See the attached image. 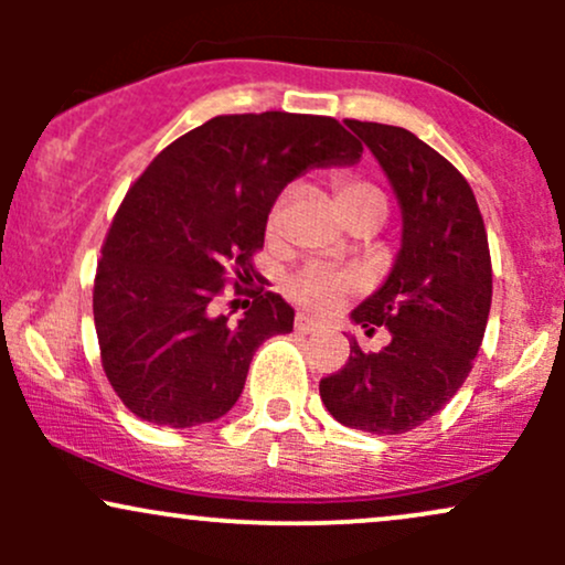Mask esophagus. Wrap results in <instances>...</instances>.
Listing matches in <instances>:
<instances>
[{"instance_id": "34e87169", "label": "esophagus", "mask_w": 565, "mask_h": 565, "mask_svg": "<svg viewBox=\"0 0 565 565\" xmlns=\"http://www.w3.org/2000/svg\"><path fill=\"white\" fill-rule=\"evenodd\" d=\"M295 329L297 332H302V334H313V332H319L321 329V323L316 321V319H310V316H297L295 319Z\"/></svg>"}]
</instances>
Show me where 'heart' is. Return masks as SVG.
Segmentation results:
<instances>
[{"mask_svg": "<svg viewBox=\"0 0 565 565\" xmlns=\"http://www.w3.org/2000/svg\"><path fill=\"white\" fill-rule=\"evenodd\" d=\"M332 188L337 210H340L342 217L361 210V206H382L385 210V196L380 193V188L366 183V180L340 174V178H334ZM276 217L278 210L270 215V225L276 223ZM355 289H359V276L345 274V270L323 268V265H308L289 281V295L305 305V308L319 310V313H329V310L340 308V302Z\"/></svg>", "mask_w": 565, "mask_h": 565, "instance_id": "b5f03b06", "label": "heart"}]
</instances>
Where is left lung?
Returning <instances> with one entry per match:
<instances>
[{
	"instance_id": "1",
	"label": "left lung",
	"mask_w": 565,
	"mask_h": 565,
	"mask_svg": "<svg viewBox=\"0 0 565 565\" xmlns=\"http://www.w3.org/2000/svg\"><path fill=\"white\" fill-rule=\"evenodd\" d=\"M380 161L401 206V249L385 284L350 313L380 353L350 337V359L321 380L329 414L345 427L398 436L438 414L468 380L491 308V257L472 188L404 127L345 119Z\"/></svg>"
}]
</instances>
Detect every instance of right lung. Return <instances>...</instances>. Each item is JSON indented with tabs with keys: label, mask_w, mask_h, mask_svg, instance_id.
<instances>
[{
	"label": "right lung",
	"mask_w": 565,
	"mask_h": 565,
	"mask_svg": "<svg viewBox=\"0 0 565 565\" xmlns=\"http://www.w3.org/2000/svg\"><path fill=\"white\" fill-rule=\"evenodd\" d=\"M361 151L329 116L265 111L215 116L148 164L116 212L93 291L103 369L129 412L161 427L231 412L255 350L291 332L295 310L265 291L228 321L212 300L231 274H255L278 193Z\"/></svg>",
	"instance_id": "obj_1"
}]
</instances>
